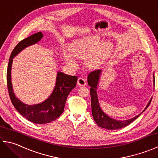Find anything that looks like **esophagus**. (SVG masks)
Masks as SVG:
<instances>
[{"instance_id": "esophagus-1", "label": "esophagus", "mask_w": 158, "mask_h": 158, "mask_svg": "<svg viewBox=\"0 0 158 158\" xmlns=\"http://www.w3.org/2000/svg\"><path fill=\"white\" fill-rule=\"evenodd\" d=\"M77 83H78V85L80 86H83L86 85V80L83 78V77H79L77 80Z\"/></svg>"}]
</instances>
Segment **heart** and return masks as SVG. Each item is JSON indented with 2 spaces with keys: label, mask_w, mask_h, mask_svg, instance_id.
Listing matches in <instances>:
<instances>
[{
  "label": "heart",
  "mask_w": 158,
  "mask_h": 158,
  "mask_svg": "<svg viewBox=\"0 0 158 158\" xmlns=\"http://www.w3.org/2000/svg\"><path fill=\"white\" fill-rule=\"evenodd\" d=\"M97 45L98 41L96 39H85L74 43L71 47V52L77 58H84L88 56L87 64L90 67H95L104 60L109 49L108 44L102 43L95 50ZM64 59L68 64L77 65L76 60L69 53L64 56Z\"/></svg>",
  "instance_id": "1"
}]
</instances>
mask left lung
<instances>
[{
    "instance_id": "8db88e82",
    "label": "left lung",
    "mask_w": 158,
    "mask_h": 158,
    "mask_svg": "<svg viewBox=\"0 0 158 158\" xmlns=\"http://www.w3.org/2000/svg\"><path fill=\"white\" fill-rule=\"evenodd\" d=\"M101 70H96L90 73L88 77V85L90 86V95H91V104H92V113L94 117V119L97 123V125L100 127H103L106 130H117L122 128L123 127L129 125L132 123L133 121H135L136 118L141 115L145 110L148 108L152 98H151L149 103L147 104L145 109L143 110V111L140 113L139 115L133 117L132 119L120 121L114 119L111 117H110L102 111L98 102V95H97L96 90L97 85L98 84L99 78L101 73ZM155 83V78L153 76V83ZM155 84V83H154Z\"/></svg>"
}]
</instances>
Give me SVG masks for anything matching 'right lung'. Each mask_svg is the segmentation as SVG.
Returning <instances> with one entry per match:
<instances>
[{"label":"right lung","mask_w":158,"mask_h":158,"mask_svg":"<svg viewBox=\"0 0 158 158\" xmlns=\"http://www.w3.org/2000/svg\"><path fill=\"white\" fill-rule=\"evenodd\" d=\"M43 36L42 32H39L20 41L13 49L10 56L6 72L7 88L12 104L23 117L35 123H48L58 118L63 113L67 97L70 91L76 87L77 81V76L58 72L55 88L52 94L44 102L37 105H28L15 96L13 89L11 75L13 58L23 49L38 43Z\"/></svg>","instance_id":"right-lung-1"}]
</instances>
